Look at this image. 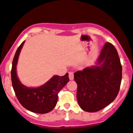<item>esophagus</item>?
I'll use <instances>...</instances> for the list:
<instances>
[{"label": "esophagus", "mask_w": 133, "mask_h": 133, "mask_svg": "<svg viewBox=\"0 0 133 133\" xmlns=\"http://www.w3.org/2000/svg\"><path fill=\"white\" fill-rule=\"evenodd\" d=\"M69 78L70 80H73V79H74V72H72V71H70V72H69Z\"/></svg>", "instance_id": "obj_1"}]
</instances>
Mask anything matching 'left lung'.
<instances>
[{
    "mask_svg": "<svg viewBox=\"0 0 133 133\" xmlns=\"http://www.w3.org/2000/svg\"><path fill=\"white\" fill-rule=\"evenodd\" d=\"M121 79L122 65L117 50L111 43H106L97 65L74 74L80 107L88 112H96L106 107L117 97Z\"/></svg>",
    "mask_w": 133,
    "mask_h": 133,
    "instance_id": "8db88e82",
    "label": "left lung"
}]
</instances>
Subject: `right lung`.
<instances>
[{
  "label": "right lung",
  "mask_w": 133,
  "mask_h": 133,
  "mask_svg": "<svg viewBox=\"0 0 133 133\" xmlns=\"http://www.w3.org/2000/svg\"><path fill=\"white\" fill-rule=\"evenodd\" d=\"M24 43L22 42L18 47L12 62L11 79L14 90L19 103L25 109L37 114L48 113L56 105L59 90L69 81L68 73L64 76L55 75L39 87L28 88L22 85L17 76L16 65Z\"/></svg>",
  "instance_id": "1"
}]
</instances>
